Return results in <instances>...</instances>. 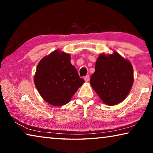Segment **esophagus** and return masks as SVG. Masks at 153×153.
Returning <instances> with one entry per match:
<instances>
[{
  "label": "esophagus",
  "mask_w": 153,
  "mask_h": 153,
  "mask_svg": "<svg viewBox=\"0 0 153 153\" xmlns=\"http://www.w3.org/2000/svg\"><path fill=\"white\" fill-rule=\"evenodd\" d=\"M84 79H85V81L86 82H89V75H87V76H85V77H84Z\"/></svg>",
  "instance_id": "obj_1"
}]
</instances>
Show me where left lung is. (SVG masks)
Listing matches in <instances>:
<instances>
[{
	"instance_id": "obj_1",
	"label": "left lung",
	"mask_w": 153,
	"mask_h": 153,
	"mask_svg": "<svg viewBox=\"0 0 153 153\" xmlns=\"http://www.w3.org/2000/svg\"><path fill=\"white\" fill-rule=\"evenodd\" d=\"M133 82V67L129 60L116 51L98 56L90 84L105 104L122 102L130 93Z\"/></svg>"
}]
</instances>
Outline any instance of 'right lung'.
Returning a JSON list of instances; mask_svg holds the SVG:
<instances>
[{"label": "right lung", "instance_id": "obj_1", "mask_svg": "<svg viewBox=\"0 0 153 153\" xmlns=\"http://www.w3.org/2000/svg\"><path fill=\"white\" fill-rule=\"evenodd\" d=\"M34 82L45 101L62 106L69 102L85 80L71 64V55L55 50L39 62Z\"/></svg>", "mask_w": 153, "mask_h": 153}]
</instances>
